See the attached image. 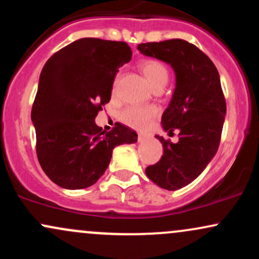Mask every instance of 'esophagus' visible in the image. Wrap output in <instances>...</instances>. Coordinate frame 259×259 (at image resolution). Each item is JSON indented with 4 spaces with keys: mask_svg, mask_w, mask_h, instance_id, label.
I'll return each mask as SVG.
<instances>
[{
    "mask_svg": "<svg viewBox=\"0 0 259 259\" xmlns=\"http://www.w3.org/2000/svg\"><path fill=\"white\" fill-rule=\"evenodd\" d=\"M145 138H146V135H145V134H139V141H142Z\"/></svg>",
    "mask_w": 259,
    "mask_h": 259,
    "instance_id": "1",
    "label": "esophagus"
}]
</instances>
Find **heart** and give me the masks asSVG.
<instances>
[{"instance_id": "b5f03b06", "label": "heart", "mask_w": 259, "mask_h": 259, "mask_svg": "<svg viewBox=\"0 0 259 259\" xmlns=\"http://www.w3.org/2000/svg\"><path fill=\"white\" fill-rule=\"evenodd\" d=\"M140 69L154 88L164 86L168 81L169 70L167 65L158 59H144L140 63ZM118 82H119V75L115 76L113 81V92L117 90ZM158 114L159 109L156 106H130L120 112V120L127 126L142 130L146 129Z\"/></svg>"}]
</instances>
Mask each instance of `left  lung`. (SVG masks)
<instances>
[{"instance_id":"left-lung-1","label":"left lung","mask_w":259,"mask_h":259,"mask_svg":"<svg viewBox=\"0 0 259 259\" xmlns=\"http://www.w3.org/2000/svg\"><path fill=\"white\" fill-rule=\"evenodd\" d=\"M138 50L167 62L177 74V88L162 124L170 136L179 133V142L157 135L163 156L146 168L156 185L173 191L192 183L218 151L227 113L221 78L206 53L181 38L141 44Z\"/></svg>"}]
</instances>
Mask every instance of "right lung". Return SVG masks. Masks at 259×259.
Returning a JSON list of instances; mask_svg holds the SVG:
<instances>
[{
	"label": "right lung",
	"mask_w": 259,
	"mask_h": 259,
	"mask_svg": "<svg viewBox=\"0 0 259 259\" xmlns=\"http://www.w3.org/2000/svg\"><path fill=\"white\" fill-rule=\"evenodd\" d=\"M121 41L84 37L61 49L44 65L31 108L36 154L47 177L69 190L94 185L112 151L135 144L138 134L120 123L102 132L97 113L111 100L118 69L132 59Z\"/></svg>",
	"instance_id": "1"
}]
</instances>
